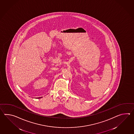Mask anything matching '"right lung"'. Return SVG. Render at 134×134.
I'll list each match as a JSON object with an SVG mask.
<instances>
[{
  "label": "right lung",
  "mask_w": 134,
  "mask_h": 134,
  "mask_svg": "<svg viewBox=\"0 0 134 134\" xmlns=\"http://www.w3.org/2000/svg\"><path fill=\"white\" fill-rule=\"evenodd\" d=\"M42 98V97H41V98H40H40Z\"/></svg>",
  "instance_id": "add662e5"
}]
</instances>
